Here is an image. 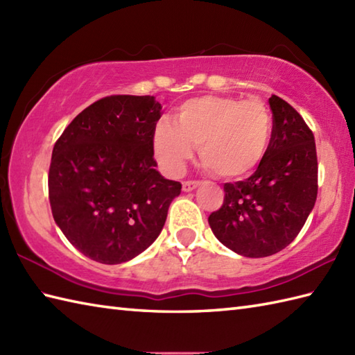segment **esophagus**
<instances>
[{
	"mask_svg": "<svg viewBox=\"0 0 355 355\" xmlns=\"http://www.w3.org/2000/svg\"><path fill=\"white\" fill-rule=\"evenodd\" d=\"M200 184H201V182H198V180H187V182H183V191L191 192L193 189H197Z\"/></svg>",
	"mask_w": 355,
	"mask_h": 355,
	"instance_id": "esophagus-1",
	"label": "esophagus"
}]
</instances>
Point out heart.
<instances>
[{
	"instance_id": "heart-1",
	"label": "heart",
	"mask_w": 355,
	"mask_h": 355,
	"mask_svg": "<svg viewBox=\"0 0 355 355\" xmlns=\"http://www.w3.org/2000/svg\"><path fill=\"white\" fill-rule=\"evenodd\" d=\"M273 120L259 97L241 101L230 96H202L186 101L173 116V125L158 122L153 150L169 175H180L198 148L206 169L221 178L252 173L270 148Z\"/></svg>"
}]
</instances>
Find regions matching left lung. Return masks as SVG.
<instances>
[{"label": "left lung", "instance_id": "8db88e82", "mask_svg": "<svg viewBox=\"0 0 355 355\" xmlns=\"http://www.w3.org/2000/svg\"><path fill=\"white\" fill-rule=\"evenodd\" d=\"M270 148L250 177L224 184L209 224L221 243L247 258L281 252L304 227L318 198L314 134L288 102L271 94Z\"/></svg>", "mask_w": 355, "mask_h": 355}]
</instances>
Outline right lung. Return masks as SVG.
<instances>
[{"label": "right lung", "instance_id": "1", "mask_svg": "<svg viewBox=\"0 0 355 355\" xmlns=\"http://www.w3.org/2000/svg\"><path fill=\"white\" fill-rule=\"evenodd\" d=\"M160 110L153 96H107L74 117L55 143L51 214L89 259L122 263L146 250L182 192V184L155 171Z\"/></svg>", "mask_w": 355, "mask_h": 355}]
</instances>
